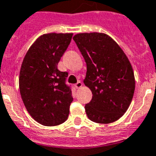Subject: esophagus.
<instances>
[{
    "label": "esophagus",
    "instance_id": "obj_1",
    "mask_svg": "<svg viewBox=\"0 0 156 156\" xmlns=\"http://www.w3.org/2000/svg\"><path fill=\"white\" fill-rule=\"evenodd\" d=\"M83 86V84L81 81H78V82L75 85V86H76V88H77V89H79V88H80L81 86Z\"/></svg>",
    "mask_w": 156,
    "mask_h": 156
}]
</instances>
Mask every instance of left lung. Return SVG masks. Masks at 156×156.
<instances>
[{
  "instance_id": "left-lung-1",
  "label": "left lung",
  "mask_w": 156,
  "mask_h": 156,
  "mask_svg": "<svg viewBox=\"0 0 156 156\" xmlns=\"http://www.w3.org/2000/svg\"><path fill=\"white\" fill-rule=\"evenodd\" d=\"M73 40L87 67L84 84L92 92L85 109L90 120L109 124L119 120L132 101L136 80L125 52L105 33H80Z\"/></svg>"
}]
</instances>
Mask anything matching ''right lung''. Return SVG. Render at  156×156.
I'll use <instances>...</instances> for the list:
<instances>
[{
	"instance_id": "obj_1",
	"label": "right lung",
	"mask_w": 156,
	"mask_h": 156,
	"mask_svg": "<svg viewBox=\"0 0 156 156\" xmlns=\"http://www.w3.org/2000/svg\"><path fill=\"white\" fill-rule=\"evenodd\" d=\"M72 33H49L38 37L24 57L19 76L21 99L30 116L41 125L64 123L73 101L66 84L68 73L57 65L70 45Z\"/></svg>"
}]
</instances>
